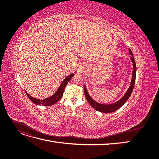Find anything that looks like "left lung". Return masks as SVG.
Instances as JSON below:
<instances>
[{"mask_svg":"<svg viewBox=\"0 0 159 159\" xmlns=\"http://www.w3.org/2000/svg\"><path fill=\"white\" fill-rule=\"evenodd\" d=\"M130 54L132 55V56L131 57V59L132 60L133 62V77H132V80H131V85H130L129 88L127 90V91L126 92V93L125 94V95L123 97L119 99L118 102H115V103L113 104H109V105H103V104H101L99 103H97L93 99H92L90 96L89 95L87 89H86L85 86H84V93H85V98L87 99V101L88 102V103L92 106L95 109H96L97 111L99 112L102 113H112L117 111V109H119L120 107H121L122 105H123L125 103H126V102L127 101V99L129 98L130 96H131L133 90L134 88V82H135V78H136V71H137V67H136V63L135 61H134V57L133 56V53L131 52V50H129Z\"/></svg>","mask_w":159,"mask_h":159,"instance_id":"obj_1","label":"left lung"}]
</instances>
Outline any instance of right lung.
Masks as SVG:
<instances>
[{
  "mask_svg": "<svg viewBox=\"0 0 159 159\" xmlns=\"http://www.w3.org/2000/svg\"><path fill=\"white\" fill-rule=\"evenodd\" d=\"M74 74H72L67 77V78H66L64 80L62 81V83L61 84L60 86L59 87L58 89L57 90L56 92L50 98H48L43 100H40V99H38L31 97V96L27 92H26V93L28 97V98H29L31 100V102H32L34 103H35L36 105H44V106H50V105H52L55 104L56 102H58V101L61 98L62 95H63V93H64V91L66 88V85L69 82V81L71 80L72 77L74 76Z\"/></svg>",
  "mask_w": 159,
  "mask_h": 159,
  "instance_id": "obj_1",
  "label": "right lung"
}]
</instances>
